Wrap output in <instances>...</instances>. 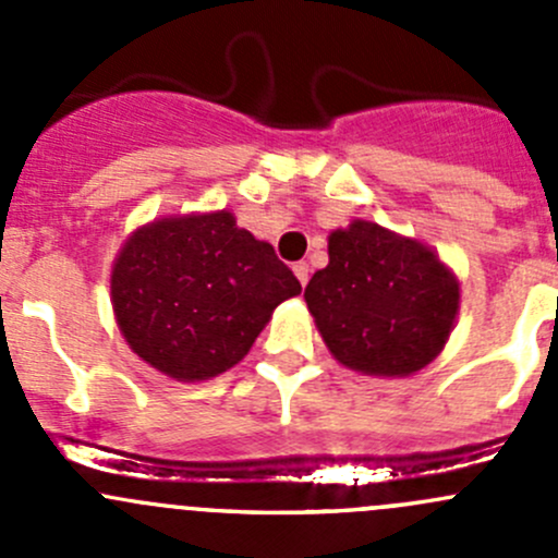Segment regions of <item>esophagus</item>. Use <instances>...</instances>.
Returning a JSON list of instances; mask_svg holds the SVG:
<instances>
[{"mask_svg": "<svg viewBox=\"0 0 558 558\" xmlns=\"http://www.w3.org/2000/svg\"><path fill=\"white\" fill-rule=\"evenodd\" d=\"M294 275H296V280H300V283L305 286L307 278H311V267H307V262H296L294 264Z\"/></svg>", "mask_w": 558, "mask_h": 558, "instance_id": "1", "label": "esophagus"}]
</instances>
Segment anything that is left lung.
<instances>
[{
    "instance_id": "8db88e82",
    "label": "left lung",
    "mask_w": 558,
    "mask_h": 558,
    "mask_svg": "<svg viewBox=\"0 0 558 558\" xmlns=\"http://www.w3.org/2000/svg\"><path fill=\"white\" fill-rule=\"evenodd\" d=\"M305 302L342 367L408 378L440 356L461 294L429 245L356 218L329 234V264L311 278Z\"/></svg>"
}]
</instances>
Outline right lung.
Instances as JSON below:
<instances>
[{
	"instance_id": "obj_1",
	"label": "right lung",
	"mask_w": 558,
	"mask_h": 558,
	"mask_svg": "<svg viewBox=\"0 0 558 558\" xmlns=\"http://www.w3.org/2000/svg\"><path fill=\"white\" fill-rule=\"evenodd\" d=\"M300 280L229 210L143 223L118 251L110 302L126 345L180 384L210 380L245 359Z\"/></svg>"
}]
</instances>
